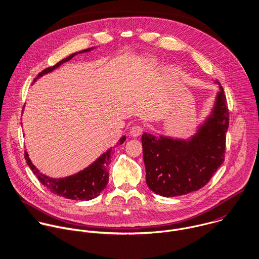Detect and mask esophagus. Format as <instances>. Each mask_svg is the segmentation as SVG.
Masks as SVG:
<instances>
[{
	"label": "esophagus",
	"instance_id": "34e87169",
	"mask_svg": "<svg viewBox=\"0 0 259 259\" xmlns=\"http://www.w3.org/2000/svg\"><path fill=\"white\" fill-rule=\"evenodd\" d=\"M143 131H144V128L141 125H134V126H132L130 134L133 137H139L140 135H142Z\"/></svg>",
	"mask_w": 259,
	"mask_h": 259
}]
</instances>
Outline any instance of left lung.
Here are the masks:
<instances>
[{
    "instance_id": "1",
    "label": "left lung",
    "mask_w": 259,
    "mask_h": 259,
    "mask_svg": "<svg viewBox=\"0 0 259 259\" xmlns=\"http://www.w3.org/2000/svg\"><path fill=\"white\" fill-rule=\"evenodd\" d=\"M214 84L219 91L213 107L193 136L183 140L143 134L146 182L155 193L171 197L198 190L223 164L229 109L223 87Z\"/></svg>"
}]
</instances>
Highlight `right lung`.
<instances>
[{
  "label": "right lung",
  "mask_w": 259,
  "mask_h": 259,
  "mask_svg": "<svg viewBox=\"0 0 259 259\" xmlns=\"http://www.w3.org/2000/svg\"><path fill=\"white\" fill-rule=\"evenodd\" d=\"M95 48L87 49L84 51H81L79 53L72 54L68 58L62 60L54 67L48 68L44 70L41 73L38 74V76L34 79V82L42 77L44 75L53 72L55 69L59 68L64 63L70 61L78 54L88 53ZM125 136L121 137L120 140L116 143L115 147L122 145L125 141ZM113 147L108 149L105 153H103L99 158H97L92 164H90L88 167L84 168L83 170L79 171L78 173H75L73 175L63 177V178H53L49 177L46 174H42L31 162L28 152L25 151V160L32 172L36 175L40 183H42L51 192L69 198V199H75V200H90L95 197H97L100 192L106 187L108 183L109 174L107 171V167L111 160Z\"/></svg>",
  "instance_id": "obj_1"
}]
</instances>
